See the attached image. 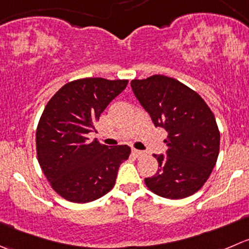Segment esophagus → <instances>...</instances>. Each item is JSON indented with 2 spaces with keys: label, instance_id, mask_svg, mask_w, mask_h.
<instances>
[{
  "label": "esophagus",
  "instance_id": "esophagus-1",
  "mask_svg": "<svg viewBox=\"0 0 249 249\" xmlns=\"http://www.w3.org/2000/svg\"><path fill=\"white\" fill-rule=\"evenodd\" d=\"M132 154H134V156L135 157H142V156H143V152H142V151H139V149H132Z\"/></svg>",
  "mask_w": 249,
  "mask_h": 249
}]
</instances>
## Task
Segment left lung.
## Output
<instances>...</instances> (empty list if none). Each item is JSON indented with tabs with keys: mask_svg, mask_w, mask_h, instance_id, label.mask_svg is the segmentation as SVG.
Instances as JSON below:
<instances>
[{
	"mask_svg": "<svg viewBox=\"0 0 249 249\" xmlns=\"http://www.w3.org/2000/svg\"><path fill=\"white\" fill-rule=\"evenodd\" d=\"M135 96L151 115L154 126L168 132L166 154L158 160L156 175L144 178L153 194L181 199L196 194L216 164L220 132L203 98L178 80L152 75L131 81Z\"/></svg>",
	"mask_w": 249,
	"mask_h": 249,
	"instance_id": "8db88e82",
	"label": "left lung"
}]
</instances>
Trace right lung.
I'll list each match as a JSON object with an SVG mask.
<instances>
[{
	"instance_id": "right-lung-1",
	"label": "right lung",
	"mask_w": 249,
	"mask_h": 249,
	"mask_svg": "<svg viewBox=\"0 0 249 249\" xmlns=\"http://www.w3.org/2000/svg\"><path fill=\"white\" fill-rule=\"evenodd\" d=\"M127 80L85 78L71 81L48 101L36 129L37 160L52 189L64 199L88 203L113 189L126 144L108 147L89 141L107 106Z\"/></svg>"
}]
</instances>
